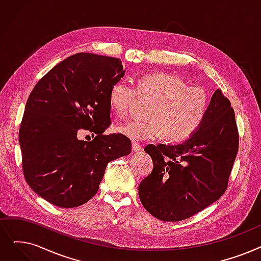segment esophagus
<instances>
[{
    "label": "esophagus",
    "instance_id": "34e87169",
    "mask_svg": "<svg viewBox=\"0 0 261 261\" xmlns=\"http://www.w3.org/2000/svg\"><path fill=\"white\" fill-rule=\"evenodd\" d=\"M142 150V146L139 145L138 143H132V151L134 152H138V151H141Z\"/></svg>",
    "mask_w": 261,
    "mask_h": 261
}]
</instances>
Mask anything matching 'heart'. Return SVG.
<instances>
[{
    "instance_id": "1",
    "label": "heart",
    "mask_w": 261,
    "mask_h": 261,
    "mask_svg": "<svg viewBox=\"0 0 261 261\" xmlns=\"http://www.w3.org/2000/svg\"><path fill=\"white\" fill-rule=\"evenodd\" d=\"M137 97L154 100L149 120L132 119L117 124L115 131L133 141H151L163 137L182 141L191 137L206 116L209 99L201 86H187L180 77L168 73H149L139 79L137 87L126 80L112 85L109 103L117 115H126Z\"/></svg>"
}]
</instances>
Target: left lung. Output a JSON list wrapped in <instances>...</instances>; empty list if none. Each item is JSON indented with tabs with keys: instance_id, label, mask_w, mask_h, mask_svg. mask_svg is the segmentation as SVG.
<instances>
[{
	"instance_id": "1",
	"label": "left lung",
	"mask_w": 261,
	"mask_h": 261,
	"mask_svg": "<svg viewBox=\"0 0 261 261\" xmlns=\"http://www.w3.org/2000/svg\"><path fill=\"white\" fill-rule=\"evenodd\" d=\"M238 148L233 109L217 89L200 127L189 139L145 147L153 169L139 186L142 205L164 222L182 221L200 212L225 193Z\"/></svg>"
}]
</instances>
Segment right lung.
<instances>
[{
  "label": "right lung",
  "instance_id": "add662e5",
  "mask_svg": "<svg viewBox=\"0 0 261 261\" xmlns=\"http://www.w3.org/2000/svg\"><path fill=\"white\" fill-rule=\"evenodd\" d=\"M124 75L119 59L93 53L69 56L42 76L27 101L19 130L22 169L31 189L61 208L93 198L109 162L131 152L111 124L109 93ZM95 134L79 140L77 132Z\"/></svg>",
  "mask_w": 261,
  "mask_h": 261
}]
</instances>
